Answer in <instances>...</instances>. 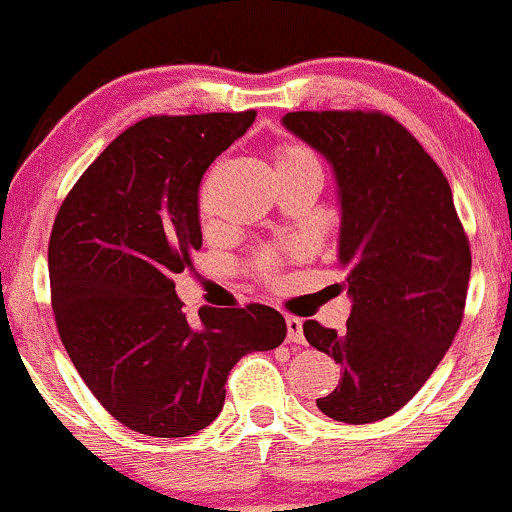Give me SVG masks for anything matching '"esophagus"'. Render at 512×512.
Segmentation results:
<instances>
[{
	"label": "esophagus",
	"instance_id": "1",
	"mask_svg": "<svg viewBox=\"0 0 512 512\" xmlns=\"http://www.w3.org/2000/svg\"><path fill=\"white\" fill-rule=\"evenodd\" d=\"M287 342L292 344H304V334H302V319L297 317H287Z\"/></svg>",
	"mask_w": 512,
	"mask_h": 512
}]
</instances>
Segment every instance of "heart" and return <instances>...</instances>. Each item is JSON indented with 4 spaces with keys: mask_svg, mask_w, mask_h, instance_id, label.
<instances>
[{
    "mask_svg": "<svg viewBox=\"0 0 512 512\" xmlns=\"http://www.w3.org/2000/svg\"><path fill=\"white\" fill-rule=\"evenodd\" d=\"M275 165H277V170L319 168V160L307 146H302V143H285V146L277 148ZM262 267H265V270H270V265H267V262H262Z\"/></svg>",
    "mask_w": 512,
    "mask_h": 512,
    "instance_id": "1",
    "label": "heart"
}]
</instances>
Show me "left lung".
Segmentation results:
<instances>
[{"label":"left lung","mask_w":512,"mask_h":512,"mask_svg":"<svg viewBox=\"0 0 512 512\" xmlns=\"http://www.w3.org/2000/svg\"><path fill=\"white\" fill-rule=\"evenodd\" d=\"M287 131L332 163L342 200L339 262L347 329L304 322L342 376L322 414L371 423L396 414L451 347L466 309L471 245L451 185L421 143L379 111H294Z\"/></svg>","instance_id":"1"}]
</instances>
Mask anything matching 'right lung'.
I'll use <instances>...</instances> for the list:
<instances>
[{
  "instance_id": "right-lung-1",
  "label": "right lung",
  "mask_w": 512,
  "mask_h": 512,
  "mask_svg": "<svg viewBox=\"0 0 512 512\" xmlns=\"http://www.w3.org/2000/svg\"><path fill=\"white\" fill-rule=\"evenodd\" d=\"M257 113L151 116L84 170L49 237L56 329L91 394L131 431L193 436L225 404L232 366L287 337L277 309L183 314L173 277L203 247L198 188Z\"/></svg>"
}]
</instances>
